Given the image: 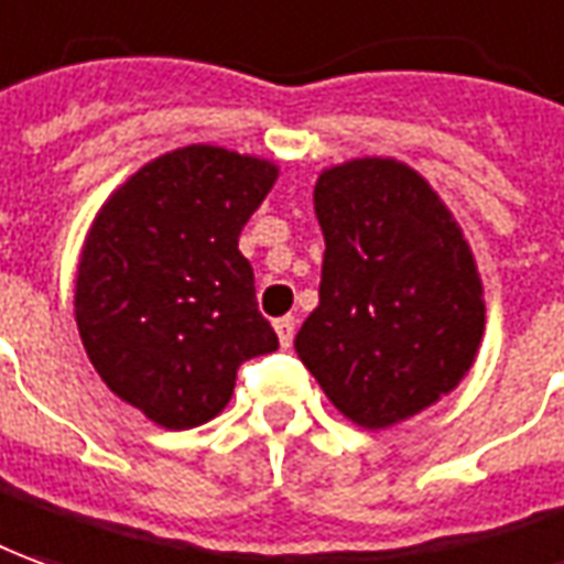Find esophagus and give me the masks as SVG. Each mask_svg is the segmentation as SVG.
Here are the masks:
<instances>
[{
	"instance_id": "esophagus-1",
	"label": "esophagus",
	"mask_w": 564,
	"mask_h": 564,
	"mask_svg": "<svg viewBox=\"0 0 564 564\" xmlns=\"http://www.w3.org/2000/svg\"><path fill=\"white\" fill-rule=\"evenodd\" d=\"M294 328H297V319L294 316H282L275 319V334H279V344L289 349L291 340H294Z\"/></svg>"
}]
</instances>
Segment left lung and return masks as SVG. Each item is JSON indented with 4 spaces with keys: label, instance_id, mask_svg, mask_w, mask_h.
Listing matches in <instances>:
<instances>
[{
    "label": "left lung",
    "instance_id": "8db88e82",
    "mask_svg": "<svg viewBox=\"0 0 564 564\" xmlns=\"http://www.w3.org/2000/svg\"><path fill=\"white\" fill-rule=\"evenodd\" d=\"M319 306L294 349L332 405L365 430L436 405L467 378L485 334V289L448 205L390 156L319 174Z\"/></svg>",
    "mask_w": 564,
    "mask_h": 564
}]
</instances>
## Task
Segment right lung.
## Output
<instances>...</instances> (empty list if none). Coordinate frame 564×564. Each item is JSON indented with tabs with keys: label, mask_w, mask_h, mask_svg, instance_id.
Wrapping results in <instances>:
<instances>
[{
	"label": "right lung",
	"mask_w": 564,
	"mask_h": 564,
	"mask_svg": "<svg viewBox=\"0 0 564 564\" xmlns=\"http://www.w3.org/2000/svg\"><path fill=\"white\" fill-rule=\"evenodd\" d=\"M275 177L270 159L189 143L116 186L88 227L73 297L82 347L165 430L217 417L239 365L279 349L239 251Z\"/></svg>",
	"instance_id": "1"
}]
</instances>
